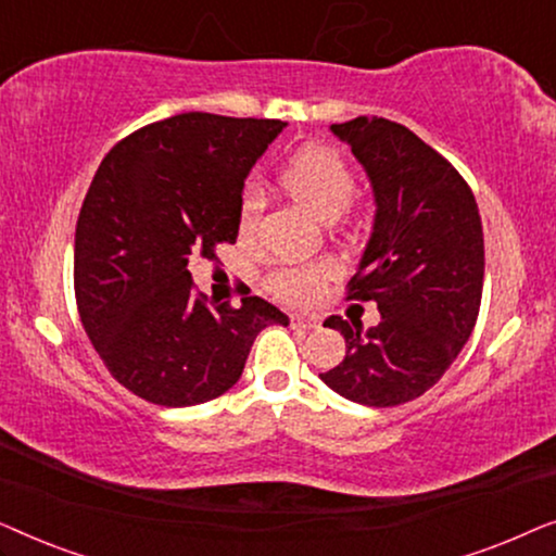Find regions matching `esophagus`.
<instances>
[{
  "label": "esophagus",
  "mask_w": 556,
  "mask_h": 556,
  "mask_svg": "<svg viewBox=\"0 0 556 556\" xmlns=\"http://www.w3.org/2000/svg\"><path fill=\"white\" fill-rule=\"evenodd\" d=\"M291 326L293 329H301V331H308V329H316L318 321L314 316H303V314H291Z\"/></svg>",
  "instance_id": "1"
}]
</instances>
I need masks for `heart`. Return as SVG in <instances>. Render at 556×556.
I'll list each match as a JSON object with an SVG mask.
<instances>
[{
    "label": "heart",
    "instance_id": "1",
    "mask_svg": "<svg viewBox=\"0 0 556 556\" xmlns=\"http://www.w3.org/2000/svg\"><path fill=\"white\" fill-rule=\"evenodd\" d=\"M280 187L293 202L311 215L333 223L352 207L356 194V177L346 159L326 143H306L286 159L278 172ZM263 210V194L255 187H245L238 204V232L250 238L255 232ZM337 276V265L326 257L318 261L283 263L268 273V291L283 303H311L324 286Z\"/></svg>",
    "mask_w": 556,
    "mask_h": 556
}]
</instances>
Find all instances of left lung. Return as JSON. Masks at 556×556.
Instances as JSON below:
<instances>
[{"label": "left lung", "instance_id": "obj_1", "mask_svg": "<svg viewBox=\"0 0 556 556\" xmlns=\"http://www.w3.org/2000/svg\"><path fill=\"white\" fill-rule=\"evenodd\" d=\"M371 179L375 232L346 301H375L382 321L364 331L341 316L346 356L321 379L341 397L394 407L445 375L473 331L483 293V227L458 169L407 126L377 116L333 124Z\"/></svg>", "mask_w": 556, "mask_h": 556}]
</instances>
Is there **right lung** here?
<instances>
[{"label": "right lung", "instance_id": "add662e5", "mask_svg": "<svg viewBox=\"0 0 556 556\" xmlns=\"http://www.w3.org/2000/svg\"><path fill=\"white\" fill-rule=\"evenodd\" d=\"M283 126L179 113L128 134L98 166L75 225V301L113 379L141 400L189 407L219 397L257 333L288 326L250 291L238 308L210 301L187 268L238 240L245 177Z\"/></svg>", "mask_w": 556, "mask_h": 556}]
</instances>
